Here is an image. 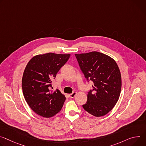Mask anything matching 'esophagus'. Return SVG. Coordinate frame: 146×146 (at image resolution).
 Segmentation results:
<instances>
[{
  "label": "esophagus",
  "instance_id": "1",
  "mask_svg": "<svg viewBox=\"0 0 146 146\" xmlns=\"http://www.w3.org/2000/svg\"><path fill=\"white\" fill-rule=\"evenodd\" d=\"M76 94H77V92H73V93H72V94H70L69 95V96H70V97L71 98H73L76 96Z\"/></svg>",
  "mask_w": 146,
  "mask_h": 146
}]
</instances>
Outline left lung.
<instances>
[{
	"label": "left lung",
	"mask_w": 146,
	"mask_h": 146,
	"mask_svg": "<svg viewBox=\"0 0 146 146\" xmlns=\"http://www.w3.org/2000/svg\"><path fill=\"white\" fill-rule=\"evenodd\" d=\"M75 56L87 81L93 83L83 107L94 116H104L113 109L120 96L122 79L118 66L109 56L96 51Z\"/></svg>",
	"instance_id": "obj_1"
}]
</instances>
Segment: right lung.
Instances as JSON below:
<instances>
[{
	"label": "right lung",
	"mask_w": 146,
	"mask_h": 146,
	"mask_svg": "<svg viewBox=\"0 0 146 146\" xmlns=\"http://www.w3.org/2000/svg\"><path fill=\"white\" fill-rule=\"evenodd\" d=\"M70 56L48 53L34 56L26 66L22 78L23 95L38 115L50 117L61 110L66 97L58 89L52 91L51 83Z\"/></svg>",
	"instance_id": "right-lung-1"
}]
</instances>
